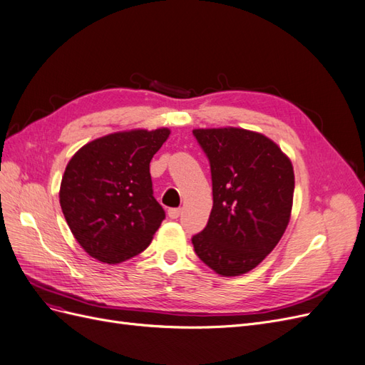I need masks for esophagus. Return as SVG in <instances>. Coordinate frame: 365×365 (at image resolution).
<instances>
[{"label": "esophagus", "instance_id": "1", "mask_svg": "<svg viewBox=\"0 0 365 365\" xmlns=\"http://www.w3.org/2000/svg\"><path fill=\"white\" fill-rule=\"evenodd\" d=\"M168 215H169L170 219H178L180 215H181V208H169Z\"/></svg>", "mask_w": 365, "mask_h": 365}]
</instances>
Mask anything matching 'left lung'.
<instances>
[{
	"label": "left lung",
	"instance_id": "1",
	"mask_svg": "<svg viewBox=\"0 0 365 365\" xmlns=\"http://www.w3.org/2000/svg\"><path fill=\"white\" fill-rule=\"evenodd\" d=\"M193 135L213 184L207 227L192 237L195 252L220 275H242L268 256L289 224L291 160L272 140L247 129H195Z\"/></svg>",
	"mask_w": 365,
	"mask_h": 365
}]
</instances>
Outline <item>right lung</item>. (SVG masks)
Masks as SVG:
<instances>
[{
  "mask_svg": "<svg viewBox=\"0 0 365 365\" xmlns=\"http://www.w3.org/2000/svg\"><path fill=\"white\" fill-rule=\"evenodd\" d=\"M170 130L115 132L77 150L59 201L73 236L91 257L120 263L145 251L165 213L153 197L149 164Z\"/></svg>",
  "mask_w": 365,
  "mask_h": 365,
  "instance_id": "right-lung-1",
  "label": "right lung"
}]
</instances>
